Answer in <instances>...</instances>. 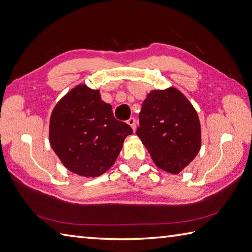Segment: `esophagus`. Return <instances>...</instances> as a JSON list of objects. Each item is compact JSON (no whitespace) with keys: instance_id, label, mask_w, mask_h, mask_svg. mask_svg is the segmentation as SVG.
Listing matches in <instances>:
<instances>
[{"instance_id":"obj_1","label":"esophagus","mask_w":252,"mask_h":252,"mask_svg":"<svg viewBox=\"0 0 252 252\" xmlns=\"http://www.w3.org/2000/svg\"><path fill=\"white\" fill-rule=\"evenodd\" d=\"M127 124L132 128V130H134V131L136 130V120H135L134 117H130L129 120L127 121Z\"/></svg>"}]
</instances>
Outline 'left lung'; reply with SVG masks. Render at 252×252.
Segmentation results:
<instances>
[{
    "instance_id": "obj_1",
    "label": "left lung",
    "mask_w": 252,
    "mask_h": 252,
    "mask_svg": "<svg viewBox=\"0 0 252 252\" xmlns=\"http://www.w3.org/2000/svg\"><path fill=\"white\" fill-rule=\"evenodd\" d=\"M156 165L178 174L201 149V125L189 99L175 88L154 90L142 103L136 131Z\"/></svg>"
}]
</instances>
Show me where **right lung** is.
<instances>
[{
	"mask_svg": "<svg viewBox=\"0 0 252 252\" xmlns=\"http://www.w3.org/2000/svg\"><path fill=\"white\" fill-rule=\"evenodd\" d=\"M132 129L113 116L98 90L80 84L57 103L51 113L49 141L61 162L82 177H98L117 159Z\"/></svg>",
	"mask_w": 252,
	"mask_h": 252,
	"instance_id": "right-lung-1",
	"label": "right lung"
}]
</instances>
